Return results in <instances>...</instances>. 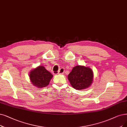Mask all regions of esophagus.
<instances>
[{"mask_svg": "<svg viewBox=\"0 0 127 127\" xmlns=\"http://www.w3.org/2000/svg\"><path fill=\"white\" fill-rule=\"evenodd\" d=\"M64 68H60V69H59L58 74H63V73L64 72Z\"/></svg>", "mask_w": 127, "mask_h": 127, "instance_id": "esophagus-1", "label": "esophagus"}]
</instances>
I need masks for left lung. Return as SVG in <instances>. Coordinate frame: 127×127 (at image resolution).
I'll use <instances>...</instances> for the list:
<instances>
[{
  "label": "left lung",
  "instance_id": "left-lung-1",
  "mask_svg": "<svg viewBox=\"0 0 127 127\" xmlns=\"http://www.w3.org/2000/svg\"><path fill=\"white\" fill-rule=\"evenodd\" d=\"M68 78L74 89L83 90L88 88L92 84L93 73L92 70L89 67L77 65L69 74Z\"/></svg>",
  "mask_w": 127,
  "mask_h": 127
}]
</instances>
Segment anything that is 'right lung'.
I'll list each match as a JSON object with an SVG mask.
<instances>
[{
	"label": "right lung",
	"mask_w": 127,
	"mask_h": 127,
	"mask_svg": "<svg viewBox=\"0 0 127 127\" xmlns=\"http://www.w3.org/2000/svg\"><path fill=\"white\" fill-rule=\"evenodd\" d=\"M29 77L33 84L38 88L46 87L50 80L53 78V74L43 66H39L30 72Z\"/></svg>",
	"instance_id": "obj_1"
}]
</instances>
